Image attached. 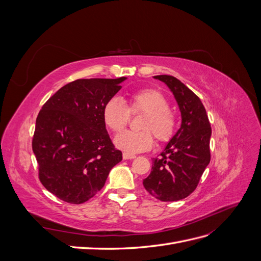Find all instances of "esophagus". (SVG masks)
Here are the masks:
<instances>
[{
    "mask_svg": "<svg viewBox=\"0 0 261 261\" xmlns=\"http://www.w3.org/2000/svg\"><path fill=\"white\" fill-rule=\"evenodd\" d=\"M135 158H136L135 154H130V153H127V152L123 153V159L124 160H132V159H135Z\"/></svg>",
    "mask_w": 261,
    "mask_h": 261,
    "instance_id": "34e87169",
    "label": "esophagus"
}]
</instances>
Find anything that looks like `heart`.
<instances>
[{"label": "heart", "instance_id": "heart-1", "mask_svg": "<svg viewBox=\"0 0 261 261\" xmlns=\"http://www.w3.org/2000/svg\"><path fill=\"white\" fill-rule=\"evenodd\" d=\"M164 94L156 89L146 88L133 92L128 106L118 98L110 99L103 107V120L108 127L118 133L128 124L130 113H145L138 132L126 130L115 137V145L127 153H138L153 146V137L160 143H167L176 132V115L169 109Z\"/></svg>", "mask_w": 261, "mask_h": 261}]
</instances>
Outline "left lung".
<instances>
[{
  "instance_id": "1",
  "label": "left lung",
  "mask_w": 261,
  "mask_h": 261,
  "mask_svg": "<svg viewBox=\"0 0 261 261\" xmlns=\"http://www.w3.org/2000/svg\"><path fill=\"white\" fill-rule=\"evenodd\" d=\"M163 82L174 96L180 111L179 129L165 146L143 180L146 191L161 201L186 198L198 185L210 162L211 126L200 99L177 78L153 76Z\"/></svg>"
}]
</instances>
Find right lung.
<instances>
[{
    "mask_svg": "<svg viewBox=\"0 0 261 261\" xmlns=\"http://www.w3.org/2000/svg\"><path fill=\"white\" fill-rule=\"evenodd\" d=\"M125 80H77L55 92L39 112L33 138L39 178L59 199L74 204L89 200L122 161L107 132L103 107Z\"/></svg>",
    "mask_w": 261,
    "mask_h": 261,
    "instance_id": "1",
    "label": "right lung"
}]
</instances>
